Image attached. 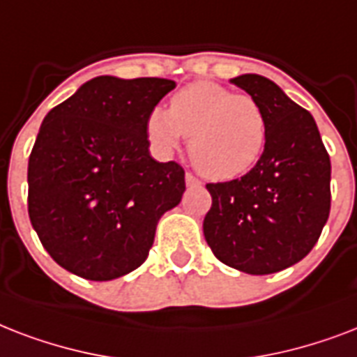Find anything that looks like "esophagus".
<instances>
[{"label": "esophagus", "mask_w": 357, "mask_h": 357, "mask_svg": "<svg viewBox=\"0 0 357 357\" xmlns=\"http://www.w3.org/2000/svg\"><path fill=\"white\" fill-rule=\"evenodd\" d=\"M203 184V182L199 181L197 176H193L192 173H186V186H192V188H199Z\"/></svg>", "instance_id": "obj_1"}]
</instances>
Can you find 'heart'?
Returning a JSON list of instances; mask_svg holds the SVG:
<instances>
[{"label":"heart","mask_w":357,"mask_h":357,"mask_svg":"<svg viewBox=\"0 0 357 357\" xmlns=\"http://www.w3.org/2000/svg\"><path fill=\"white\" fill-rule=\"evenodd\" d=\"M147 135L169 153L190 135V158L204 176L231 181L261 160L268 141V119L250 95H236L214 82H195L173 95L169 109L153 107Z\"/></svg>","instance_id":"obj_1"}]
</instances>
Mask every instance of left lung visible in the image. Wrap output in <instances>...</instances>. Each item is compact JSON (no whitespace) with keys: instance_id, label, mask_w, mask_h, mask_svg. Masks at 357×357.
<instances>
[{"instance_id":"left-lung-1","label":"left lung","mask_w":357,"mask_h":357,"mask_svg":"<svg viewBox=\"0 0 357 357\" xmlns=\"http://www.w3.org/2000/svg\"><path fill=\"white\" fill-rule=\"evenodd\" d=\"M262 106L268 141L240 178L206 184L212 206L206 244L231 268L251 275L281 272L307 255L330 216L331 164L313 115L259 74L231 79Z\"/></svg>"}]
</instances>
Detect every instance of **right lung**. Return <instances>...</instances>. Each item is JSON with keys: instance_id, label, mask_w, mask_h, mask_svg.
Here are the masks:
<instances>
[{"instance_id": "obj_1", "label": "right lung", "mask_w": 357, "mask_h": 357, "mask_svg": "<svg viewBox=\"0 0 357 357\" xmlns=\"http://www.w3.org/2000/svg\"><path fill=\"white\" fill-rule=\"evenodd\" d=\"M176 84L96 76L44 117L27 165V210L59 266L109 281L141 266L160 218L186 190L149 153L147 115Z\"/></svg>"}]
</instances>
